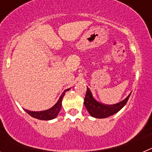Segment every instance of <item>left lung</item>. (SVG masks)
<instances>
[{
	"label": "left lung",
	"instance_id": "obj_1",
	"mask_svg": "<svg viewBox=\"0 0 152 152\" xmlns=\"http://www.w3.org/2000/svg\"><path fill=\"white\" fill-rule=\"evenodd\" d=\"M130 94L120 103H118L114 105H104L103 103H98L94 98L93 97L92 94L89 88H87V93H86L85 97H84V103L91 116L103 119V118H107L108 116H112L113 114L119 112L126 104Z\"/></svg>",
	"mask_w": 152,
	"mask_h": 152
}]
</instances>
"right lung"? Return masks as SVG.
<instances>
[{
  "instance_id": "obj_1",
  "label": "right lung",
  "mask_w": 152,
  "mask_h": 152,
  "mask_svg": "<svg viewBox=\"0 0 152 152\" xmlns=\"http://www.w3.org/2000/svg\"><path fill=\"white\" fill-rule=\"evenodd\" d=\"M69 91V89H67L62 93V94L60 96L59 100H58L56 104L52 107V108L47 110L45 111H40V112H33V111H29L27 110H25L26 113L31 116L36 118V119H41V120H50V119H55L58 116L61 107V101L64 97V95L66 91Z\"/></svg>"
}]
</instances>
